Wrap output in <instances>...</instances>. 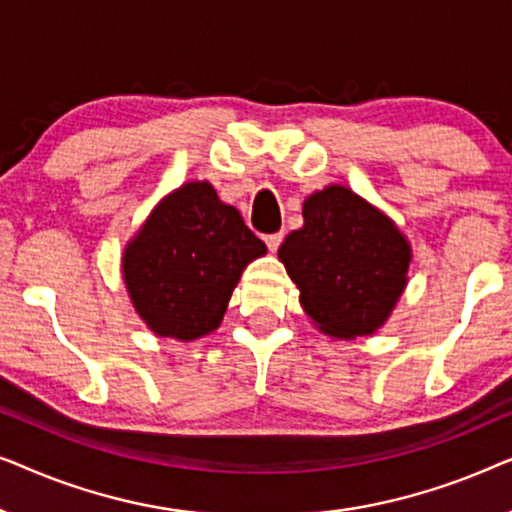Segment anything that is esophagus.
<instances>
[{"mask_svg": "<svg viewBox=\"0 0 512 512\" xmlns=\"http://www.w3.org/2000/svg\"><path fill=\"white\" fill-rule=\"evenodd\" d=\"M263 240H265V244H268L270 251H277L279 244H282V240H284V233H270V235H265Z\"/></svg>", "mask_w": 512, "mask_h": 512, "instance_id": "esophagus-1", "label": "esophagus"}]
</instances>
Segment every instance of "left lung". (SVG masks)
I'll return each instance as SVG.
<instances>
[{"instance_id": "8db88e82", "label": "left lung", "mask_w": 512, "mask_h": 512, "mask_svg": "<svg viewBox=\"0 0 512 512\" xmlns=\"http://www.w3.org/2000/svg\"><path fill=\"white\" fill-rule=\"evenodd\" d=\"M277 256L314 328L356 340L387 324L408 286L412 247L391 216L331 184L307 195L303 228L289 233Z\"/></svg>"}]
</instances>
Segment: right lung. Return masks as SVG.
<instances>
[{
	"label": "right lung",
	"mask_w": 512,
	"mask_h": 512,
	"mask_svg": "<svg viewBox=\"0 0 512 512\" xmlns=\"http://www.w3.org/2000/svg\"><path fill=\"white\" fill-rule=\"evenodd\" d=\"M209 181L167 193L123 249L130 303L158 338L193 342L221 326L244 268L265 254Z\"/></svg>",
	"instance_id": "obj_1"
}]
</instances>
